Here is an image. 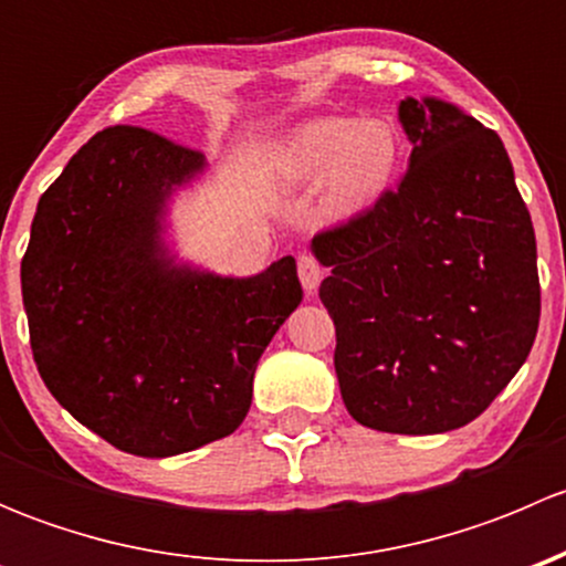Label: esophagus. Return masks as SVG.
I'll return each instance as SVG.
<instances>
[{
	"label": "esophagus",
	"instance_id": "34e87169",
	"mask_svg": "<svg viewBox=\"0 0 566 566\" xmlns=\"http://www.w3.org/2000/svg\"><path fill=\"white\" fill-rule=\"evenodd\" d=\"M298 279L304 284L306 293H315L319 287V279H323V265L315 260L312 254H301L298 256Z\"/></svg>",
	"mask_w": 566,
	"mask_h": 566
}]
</instances>
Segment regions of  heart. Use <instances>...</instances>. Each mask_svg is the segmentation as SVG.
<instances>
[{"label": "heart", "instance_id": "1", "mask_svg": "<svg viewBox=\"0 0 566 566\" xmlns=\"http://www.w3.org/2000/svg\"><path fill=\"white\" fill-rule=\"evenodd\" d=\"M402 161V136L389 117H312L282 136L273 167L284 182H323V208L336 219L364 213L384 199Z\"/></svg>", "mask_w": 566, "mask_h": 566}]
</instances>
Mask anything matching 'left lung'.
Returning <instances> with one entry per match:
<instances>
[{"mask_svg":"<svg viewBox=\"0 0 566 566\" xmlns=\"http://www.w3.org/2000/svg\"><path fill=\"white\" fill-rule=\"evenodd\" d=\"M408 172L353 219L319 232V301L358 424L438 436L476 419L526 364L539 325L531 216L495 130L449 101L397 104Z\"/></svg>","mask_w":566,"mask_h":566,"instance_id":"obj_1","label":"left lung"}]
</instances>
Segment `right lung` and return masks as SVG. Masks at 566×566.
I'll use <instances>...</instances> for the list:
<instances>
[{
  "mask_svg": "<svg viewBox=\"0 0 566 566\" xmlns=\"http://www.w3.org/2000/svg\"><path fill=\"white\" fill-rule=\"evenodd\" d=\"M205 172V156L150 130H101L40 197L21 260L45 389L136 458L235 432L256 361L304 298L293 256L221 276L177 254L172 205Z\"/></svg>",
  "mask_w": 566,
  "mask_h": 566,
  "instance_id": "1",
  "label": "right lung"
}]
</instances>
